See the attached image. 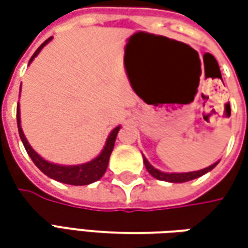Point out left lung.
<instances>
[{"label":"left lung","mask_w":248,"mask_h":248,"mask_svg":"<svg viewBox=\"0 0 248 248\" xmlns=\"http://www.w3.org/2000/svg\"><path fill=\"white\" fill-rule=\"evenodd\" d=\"M143 163H145V167H146V170H148L150 175L155 176L158 181H166V182H172V184H182V182H187V181L196 179L199 176L207 174L208 171H211L218 164V161H217V163L211 164V166L207 167V168H203L200 171H192V172H163V171H160V170H157V168H155V167L152 166L148 160H146L145 156H143Z\"/></svg>","instance_id":"left-lung-1"}]
</instances>
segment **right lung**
Listing matches in <instances>:
<instances>
[{
    "instance_id": "obj_1",
    "label": "right lung",
    "mask_w": 248,
    "mask_h": 248,
    "mask_svg": "<svg viewBox=\"0 0 248 248\" xmlns=\"http://www.w3.org/2000/svg\"><path fill=\"white\" fill-rule=\"evenodd\" d=\"M52 40L48 38L45 43H43L40 45V48L34 52V55L31 56L30 62H33V59L41 52L44 46L46 44L49 43ZM16 119H17V129H19V135H20V139L23 142V146L27 152V155L31 157L33 163L35 166L38 167L44 174L49 178H52L58 182H62V184H67V185H76V186H81V185H90L92 182L100 179L103 174L106 172V168H108V164H109V158L111 152H113V148H114V142H116V137L119 134L120 125L116 127L110 132V135L108 137V140L105 143V148L100 152L99 156L91 160L88 163H84V164H77V166H61V164H53V163H49L46 160H44L35 150H34L27 139L24 137L23 131H22V127H20V111H19V106H17V111H16Z\"/></svg>"
}]
</instances>
